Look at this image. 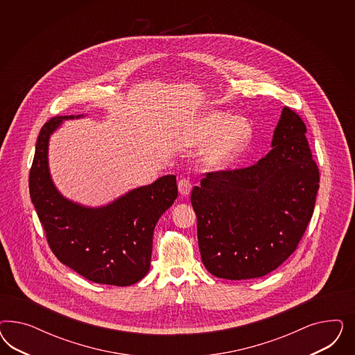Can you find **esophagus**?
Returning <instances> with one entry per match:
<instances>
[{"label": "esophagus", "mask_w": 355, "mask_h": 355, "mask_svg": "<svg viewBox=\"0 0 355 355\" xmlns=\"http://www.w3.org/2000/svg\"><path fill=\"white\" fill-rule=\"evenodd\" d=\"M191 182L186 178H182L180 182H178V191L182 195V196H187L191 193Z\"/></svg>", "instance_id": "esophagus-1"}]
</instances>
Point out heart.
I'll list each match as a JSON object with an SVG mask.
<instances>
[{
    "label": "heart",
    "instance_id": "heart-1",
    "mask_svg": "<svg viewBox=\"0 0 355 355\" xmlns=\"http://www.w3.org/2000/svg\"><path fill=\"white\" fill-rule=\"evenodd\" d=\"M255 129L251 119L214 110L203 114L193 123L189 137L191 147H200L202 162L207 166L221 169L233 164L248 150Z\"/></svg>",
    "mask_w": 355,
    "mask_h": 355
}]
</instances>
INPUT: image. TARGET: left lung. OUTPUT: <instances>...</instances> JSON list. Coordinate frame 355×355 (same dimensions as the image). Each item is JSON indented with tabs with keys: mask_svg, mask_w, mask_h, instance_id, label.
Returning a JSON list of instances; mask_svg holds the SVG:
<instances>
[{
	"mask_svg": "<svg viewBox=\"0 0 355 355\" xmlns=\"http://www.w3.org/2000/svg\"><path fill=\"white\" fill-rule=\"evenodd\" d=\"M304 134L301 117L285 107L267 156L245 169L208 173L193 187L199 250L211 275L258 279L295 251L319 190Z\"/></svg>",
	"mask_w": 355,
	"mask_h": 355,
	"instance_id": "8db88e82",
	"label": "left lung"
}]
</instances>
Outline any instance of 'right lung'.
<instances>
[{"label": "right lung", "mask_w": 355, "mask_h": 355, "mask_svg": "<svg viewBox=\"0 0 355 355\" xmlns=\"http://www.w3.org/2000/svg\"><path fill=\"white\" fill-rule=\"evenodd\" d=\"M85 117H54L40 130L30 172L31 200L62 264L92 282L129 286L150 270L155 226L178 195L175 175L160 177L100 207L67 199L51 175L49 140L64 121Z\"/></svg>", "instance_id": "obj_1"}]
</instances>
